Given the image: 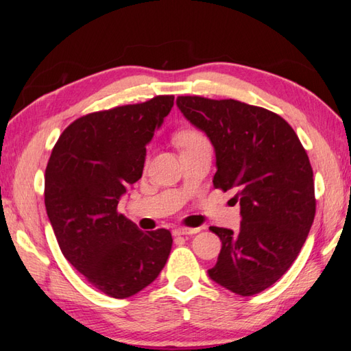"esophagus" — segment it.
Masks as SVG:
<instances>
[{
    "label": "esophagus",
    "instance_id": "esophagus-1",
    "mask_svg": "<svg viewBox=\"0 0 351 351\" xmlns=\"http://www.w3.org/2000/svg\"><path fill=\"white\" fill-rule=\"evenodd\" d=\"M200 230V228H178L173 230L175 237H181V235H193L197 234Z\"/></svg>",
    "mask_w": 351,
    "mask_h": 351
}]
</instances>
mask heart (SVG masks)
Returning a JSON list of instances; mask_svg holds the SVG:
<instances>
[{
  "instance_id": "heart-1",
  "label": "heart",
  "mask_w": 351,
  "mask_h": 351,
  "mask_svg": "<svg viewBox=\"0 0 351 351\" xmlns=\"http://www.w3.org/2000/svg\"><path fill=\"white\" fill-rule=\"evenodd\" d=\"M204 140H206L204 137V134L195 128H182L175 134L176 145L181 149H185L191 145H196V143H199V141H204Z\"/></svg>"
}]
</instances>
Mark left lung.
Listing matches in <instances>:
<instances>
[{
    "label": "left lung",
    "mask_w": 351,
    "mask_h": 351,
    "mask_svg": "<svg viewBox=\"0 0 351 351\" xmlns=\"http://www.w3.org/2000/svg\"><path fill=\"white\" fill-rule=\"evenodd\" d=\"M176 106L205 131L215 151V189L237 190L240 229L211 226L221 240L210 278L247 297L278 282L306 241L315 217L314 173L291 125L235 99L178 96Z\"/></svg>",
    "instance_id": "left-lung-1"
}]
</instances>
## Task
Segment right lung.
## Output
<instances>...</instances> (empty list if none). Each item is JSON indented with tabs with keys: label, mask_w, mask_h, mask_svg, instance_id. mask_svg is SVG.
<instances>
[{
	"label": "right lung",
	"mask_w": 351,
	"mask_h": 351,
	"mask_svg": "<svg viewBox=\"0 0 351 351\" xmlns=\"http://www.w3.org/2000/svg\"><path fill=\"white\" fill-rule=\"evenodd\" d=\"M173 99L160 95L77 119L58 137L45 170V206L62 253L114 299L158 278L173 243L170 230L143 232L117 211L126 187L141 178L146 145Z\"/></svg>",
	"instance_id": "obj_1"
}]
</instances>
